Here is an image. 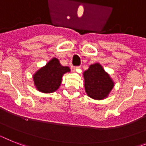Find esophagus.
<instances>
[{
    "label": "esophagus",
    "mask_w": 146,
    "mask_h": 146,
    "mask_svg": "<svg viewBox=\"0 0 146 146\" xmlns=\"http://www.w3.org/2000/svg\"><path fill=\"white\" fill-rule=\"evenodd\" d=\"M79 68H80L79 66H72V67H71V69L73 70H76L79 69Z\"/></svg>",
    "instance_id": "obj_1"
}]
</instances>
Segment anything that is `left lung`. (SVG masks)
I'll use <instances>...</instances> for the list:
<instances>
[{
    "instance_id": "8db88e82",
    "label": "left lung",
    "mask_w": 146,
    "mask_h": 146,
    "mask_svg": "<svg viewBox=\"0 0 146 146\" xmlns=\"http://www.w3.org/2000/svg\"><path fill=\"white\" fill-rule=\"evenodd\" d=\"M84 79L85 91L94 100L105 98L113 87V81L100 64H92L84 71Z\"/></svg>"
}]
</instances>
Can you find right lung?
<instances>
[{
  "mask_svg": "<svg viewBox=\"0 0 146 146\" xmlns=\"http://www.w3.org/2000/svg\"><path fill=\"white\" fill-rule=\"evenodd\" d=\"M67 72H70L69 67L61 65L59 61L53 58L33 76L35 86L43 93H52L59 88L62 76Z\"/></svg>",
  "mask_w": 146,
  "mask_h": 146,
  "instance_id": "add662e5",
  "label": "right lung"
}]
</instances>
